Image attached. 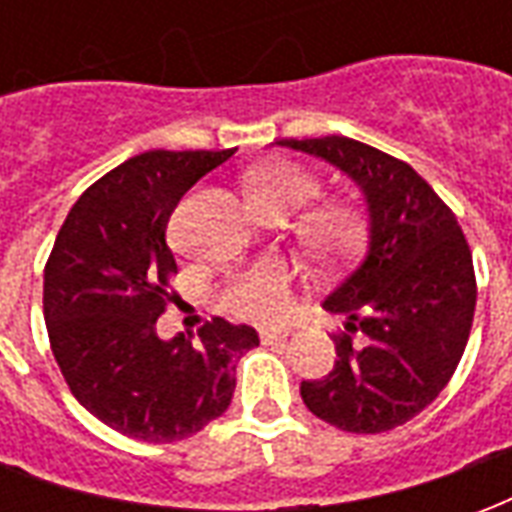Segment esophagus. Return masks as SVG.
Segmentation results:
<instances>
[{"label":"esophagus","instance_id":"34e87169","mask_svg":"<svg viewBox=\"0 0 512 512\" xmlns=\"http://www.w3.org/2000/svg\"><path fill=\"white\" fill-rule=\"evenodd\" d=\"M290 329H260V340L263 343H279V340H288Z\"/></svg>","mask_w":512,"mask_h":512}]
</instances>
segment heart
Segmentation results:
<instances>
[{
	"label": "heart",
	"mask_w": 512,
	"mask_h": 512,
	"mask_svg": "<svg viewBox=\"0 0 512 512\" xmlns=\"http://www.w3.org/2000/svg\"><path fill=\"white\" fill-rule=\"evenodd\" d=\"M318 194V180L296 164H263L246 175V197L260 213H290ZM301 235L318 255H340L359 238V216L348 205H323L304 216ZM224 307L241 318L274 321L288 310V271L277 263L235 274L222 293Z\"/></svg>",
	"instance_id": "1"
}]
</instances>
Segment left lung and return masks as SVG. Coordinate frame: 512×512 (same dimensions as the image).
Instances as JSON below:
<instances>
[{
  "instance_id": "1",
  "label": "left lung",
  "mask_w": 512,
  "mask_h": 512,
  "mask_svg": "<svg viewBox=\"0 0 512 512\" xmlns=\"http://www.w3.org/2000/svg\"><path fill=\"white\" fill-rule=\"evenodd\" d=\"M362 191L367 249L323 299L343 315L337 362L301 381L312 414L348 433H384L430 406L461 362L474 318L472 252L455 213L406 161L348 136L282 139Z\"/></svg>"
}]
</instances>
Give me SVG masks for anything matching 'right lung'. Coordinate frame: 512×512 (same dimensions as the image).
Returning a JSON list of instances; mask_svg holds the SVG:
<instances>
[{
  "label": "right lung",
  "mask_w": 512,
  "mask_h": 512,
  "mask_svg": "<svg viewBox=\"0 0 512 512\" xmlns=\"http://www.w3.org/2000/svg\"><path fill=\"white\" fill-rule=\"evenodd\" d=\"M233 150H147L95 180L60 227L43 271L51 351L73 397L123 436L180 441L222 417L252 326L213 318L161 340L158 315L178 274L167 222L180 197Z\"/></svg>",
  "instance_id": "right-lung-1"
}]
</instances>
